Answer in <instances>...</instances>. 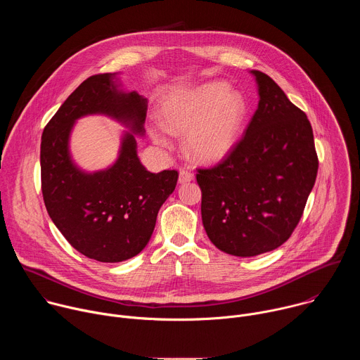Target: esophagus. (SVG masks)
I'll use <instances>...</instances> for the list:
<instances>
[{
    "mask_svg": "<svg viewBox=\"0 0 360 360\" xmlns=\"http://www.w3.org/2000/svg\"><path fill=\"white\" fill-rule=\"evenodd\" d=\"M193 178H195V175H193L192 171H189V169H186V168L181 169V172H179V184L191 182Z\"/></svg>",
    "mask_w": 360,
    "mask_h": 360,
    "instance_id": "esophagus-1",
    "label": "esophagus"
}]
</instances>
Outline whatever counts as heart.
<instances>
[{
  "label": "heart",
  "instance_id": "obj_1",
  "mask_svg": "<svg viewBox=\"0 0 360 360\" xmlns=\"http://www.w3.org/2000/svg\"><path fill=\"white\" fill-rule=\"evenodd\" d=\"M246 114L243 96L229 91L222 81L169 95L161 111L162 125L150 128V136L167 146L172 134H186L188 150L199 161H218L236 143Z\"/></svg>",
  "mask_w": 360,
  "mask_h": 360
}]
</instances>
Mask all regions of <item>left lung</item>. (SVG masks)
I'll return each instance as SVG.
<instances>
[{
    "instance_id": "1",
    "label": "left lung",
    "mask_w": 360,
    "mask_h": 360,
    "mask_svg": "<svg viewBox=\"0 0 360 360\" xmlns=\"http://www.w3.org/2000/svg\"><path fill=\"white\" fill-rule=\"evenodd\" d=\"M252 74L259 102L243 136L219 164L196 174L208 238L240 258L274 250L289 239L319 167L306 114L269 75Z\"/></svg>"
}]
</instances>
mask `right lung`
Returning <instances> with one entry per match:
<instances>
[{"mask_svg": "<svg viewBox=\"0 0 360 360\" xmlns=\"http://www.w3.org/2000/svg\"><path fill=\"white\" fill-rule=\"evenodd\" d=\"M114 77L86 78L51 118L41 138V189L49 218L79 253L108 264L127 261L146 246L158 211L178 181L175 169L146 171L130 133L111 169L86 174L72 162L69 134L81 116L104 113L134 134H143L146 99L135 91H120Z\"/></svg>", "mask_w": 360, "mask_h": 360, "instance_id": "right-lung-1", "label": "right lung"}]
</instances>
